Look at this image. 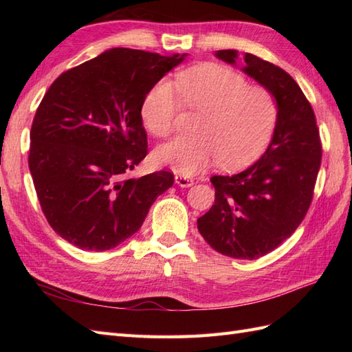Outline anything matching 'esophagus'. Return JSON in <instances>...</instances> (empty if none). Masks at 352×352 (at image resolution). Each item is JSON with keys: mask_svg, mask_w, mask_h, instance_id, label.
I'll return each mask as SVG.
<instances>
[{"mask_svg": "<svg viewBox=\"0 0 352 352\" xmlns=\"http://www.w3.org/2000/svg\"><path fill=\"white\" fill-rule=\"evenodd\" d=\"M175 183L178 186H182V188H190V186L193 184V180L190 177L184 175V174H177L175 175Z\"/></svg>", "mask_w": 352, "mask_h": 352, "instance_id": "34e87169", "label": "esophagus"}]
</instances>
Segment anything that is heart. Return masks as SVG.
Wrapping results in <instances>:
<instances>
[{
  "label": "heart",
  "mask_w": 352,
  "mask_h": 352,
  "mask_svg": "<svg viewBox=\"0 0 352 352\" xmlns=\"http://www.w3.org/2000/svg\"><path fill=\"white\" fill-rule=\"evenodd\" d=\"M182 107L201 111L195 136H180L157 149V163L193 175L218 160L236 169L254 162L271 144L280 118L276 96L251 85L227 66L206 63L182 72L177 87L169 80L155 83L142 102V118L155 138L175 130Z\"/></svg>",
  "instance_id": "heart-1"
}]
</instances>
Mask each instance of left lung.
Wrapping results in <instances>:
<instances>
[{
  "label": "left lung",
  "mask_w": 352,
  "mask_h": 352,
  "mask_svg": "<svg viewBox=\"0 0 352 352\" xmlns=\"http://www.w3.org/2000/svg\"><path fill=\"white\" fill-rule=\"evenodd\" d=\"M228 63L237 52L221 50ZM248 76L276 96L280 118L260 160L236 175H213L214 204L198 218L206 242L222 256L256 260L295 233L307 214L322 160L315 111L289 74L254 54H245Z\"/></svg>",
  "instance_id": "left-lung-1"
}]
</instances>
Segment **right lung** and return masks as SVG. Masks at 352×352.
<instances>
[{"label": "right lung", "instance_id": "add662e5", "mask_svg": "<svg viewBox=\"0 0 352 352\" xmlns=\"http://www.w3.org/2000/svg\"><path fill=\"white\" fill-rule=\"evenodd\" d=\"M184 56L113 48L65 71L45 92L30 131L28 168L51 228L77 248L122 243L174 184L169 170L126 175L148 154L145 95Z\"/></svg>", "mask_w": 352, "mask_h": 352}]
</instances>
